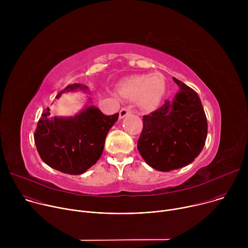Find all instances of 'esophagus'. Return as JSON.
Wrapping results in <instances>:
<instances>
[{
	"mask_svg": "<svg viewBox=\"0 0 248 248\" xmlns=\"http://www.w3.org/2000/svg\"><path fill=\"white\" fill-rule=\"evenodd\" d=\"M131 113V110L127 107L125 108H123L121 111H120V119H124V117H126L127 115H129Z\"/></svg>",
	"mask_w": 248,
	"mask_h": 248,
	"instance_id": "esophagus-1",
	"label": "esophagus"
}]
</instances>
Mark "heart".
<instances>
[{
    "mask_svg": "<svg viewBox=\"0 0 248 248\" xmlns=\"http://www.w3.org/2000/svg\"><path fill=\"white\" fill-rule=\"evenodd\" d=\"M166 91V81L162 75H144L130 78L123 81L119 88V94L125 100L140 101L141 105L149 107L158 104Z\"/></svg>",
    "mask_w": 248,
    "mask_h": 248,
    "instance_id": "1",
    "label": "heart"
}]
</instances>
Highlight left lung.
Segmentation results:
<instances>
[{
	"label": "left lung",
	"mask_w": 248,
	"mask_h": 248,
	"mask_svg": "<svg viewBox=\"0 0 248 248\" xmlns=\"http://www.w3.org/2000/svg\"><path fill=\"white\" fill-rule=\"evenodd\" d=\"M180 91L172 100L143 116L137 149L153 169L170 171L192 163L207 137V118L198 94L173 78Z\"/></svg>",
	"instance_id": "left-lung-1"
}]
</instances>
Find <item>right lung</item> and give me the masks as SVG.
<instances>
[{
  "mask_svg": "<svg viewBox=\"0 0 248 248\" xmlns=\"http://www.w3.org/2000/svg\"><path fill=\"white\" fill-rule=\"evenodd\" d=\"M77 88L86 90L79 83L68 85L60 92ZM50 109L44 111L34 133L37 151L51 168L64 173L81 174L101 157L105 139L119 119V113L104 115L94 106H87L75 117H50Z\"/></svg>",
  "mask_w": 248,
  "mask_h": 248,
  "instance_id": "add662e5",
  "label": "right lung"
}]
</instances>
